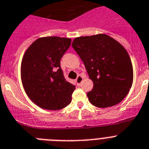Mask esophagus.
<instances>
[{"label":"esophagus","instance_id":"1","mask_svg":"<svg viewBox=\"0 0 149 149\" xmlns=\"http://www.w3.org/2000/svg\"><path fill=\"white\" fill-rule=\"evenodd\" d=\"M82 80H83V78H82V76H77V78H76V83H77V85H79L80 84L82 83Z\"/></svg>","mask_w":149,"mask_h":149}]
</instances>
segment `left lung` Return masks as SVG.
I'll use <instances>...</instances> for the list:
<instances>
[{
    "label": "left lung",
    "instance_id": "8db88e82",
    "mask_svg": "<svg viewBox=\"0 0 149 149\" xmlns=\"http://www.w3.org/2000/svg\"><path fill=\"white\" fill-rule=\"evenodd\" d=\"M72 46L94 83L92 90L87 93L90 103L107 108L125 99L133 84L134 70L124 46L103 33L76 37Z\"/></svg>",
    "mask_w": 149,
    "mask_h": 149
}]
</instances>
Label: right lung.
Instances as JSON below:
<instances>
[{
	"label": "right lung",
	"mask_w": 149,
	"mask_h": 149,
	"mask_svg": "<svg viewBox=\"0 0 149 149\" xmlns=\"http://www.w3.org/2000/svg\"><path fill=\"white\" fill-rule=\"evenodd\" d=\"M71 39L45 37L28 48L21 64V79L28 97L40 108L59 110L69 105L75 86L64 79L60 61Z\"/></svg>",
	"instance_id": "1"
}]
</instances>
